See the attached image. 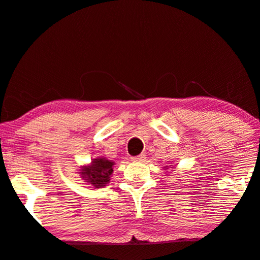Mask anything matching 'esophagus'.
I'll use <instances>...</instances> for the list:
<instances>
[{
	"mask_svg": "<svg viewBox=\"0 0 260 260\" xmlns=\"http://www.w3.org/2000/svg\"><path fill=\"white\" fill-rule=\"evenodd\" d=\"M132 159V161H143V160L145 159V154H140V155H138V157H133V158H131Z\"/></svg>",
	"mask_w": 260,
	"mask_h": 260,
	"instance_id": "esophagus-1",
	"label": "esophagus"
}]
</instances>
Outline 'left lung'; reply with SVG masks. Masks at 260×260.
I'll return each instance as SVG.
<instances>
[{
    "mask_svg": "<svg viewBox=\"0 0 260 260\" xmlns=\"http://www.w3.org/2000/svg\"><path fill=\"white\" fill-rule=\"evenodd\" d=\"M166 169H167V168H166Z\"/></svg>",
    "mask_w": 260,
    "mask_h": 260,
    "instance_id": "1",
    "label": "left lung"
}]
</instances>
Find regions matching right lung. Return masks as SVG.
<instances>
[{
    "label": "right lung",
    "instance_id": "add662e5",
    "mask_svg": "<svg viewBox=\"0 0 260 260\" xmlns=\"http://www.w3.org/2000/svg\"><path fill=\"white\" fill-rule=\"evenodd\" d=\"M115 162L106 158L93 159L91 165L83 166L81 175L84 181L91 184L94 187H103L110 182L111 174L114 173Z\"/></svg>",
    "mask_w": 260,
    "mask_h": 260
}]
</instances>
